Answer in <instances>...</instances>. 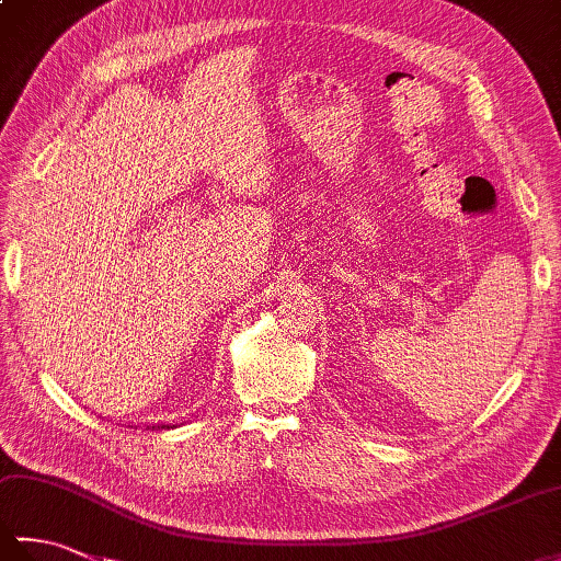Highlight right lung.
<instances>
[{"label":"right lung","instance_id":"1","mask_svg":"<svg viewBox=\"0 0 561 561\" xmlns=\"http://www.w3.org/2000/svg\"><path fill=\"white\" fill-rule=\"evenodd\" d=\"M149 428H169V424H159V426H149Z\"/></svg>","mask_w":561,"mask_h":561}]
</instances>
